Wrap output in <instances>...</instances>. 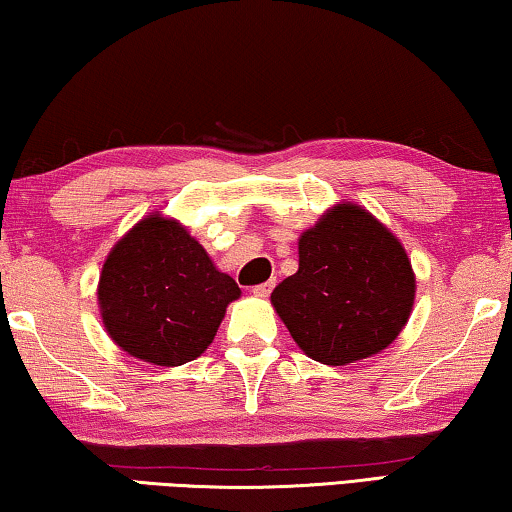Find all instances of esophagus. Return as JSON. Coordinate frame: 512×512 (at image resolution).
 <instances>
[{
    "label": "esophagus",
    "instance_id": "obj_1",
    "mask_svg": "<svg viewBox=\"0 0 512 512\" xmlns=\"http://www.w3.org/2000/svg\"><path fill=\"white\" fill-rule=\"evenodd\" d=\"M273 289V282H262V285H255L253 287V294L259 296V299H264V296H269Z\"/></svg>",
    "mask_w": 512,
    "mask_h": 512
}]
</instances>
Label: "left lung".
Listing matches in <instances>:
<instances>
[{"label":"left lung","mask_w":512,"mask_h":512,"mask_svg":"<svg viewBox=\"0 0 512 512\" xmlns=\"http://www.w3.org/2000/svg\"><path fill=\"white\" fill-rule=\"evenodd\" d=\"M414 289L400 241L365 209L342 204L301 236L299 271L271 301L305 354L347 365L398 338Z\"/></svg>","instance_id":"left-lung-1"}]
</instances>
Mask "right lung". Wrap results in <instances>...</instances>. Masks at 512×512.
Returning a JSON list of instances; mask_svg holds the SVG:
<instances>
[{"label": "right lung", "mask_w": 512, "mask_h": 512, "mask_svg": "<svg viewBox=\"0 0 512 512\" xmlns=\"http://www.w3.org/2000/svg\"><path fill=\"white\" fill-rule=\"evenodd\" d=\"M236 282L220 273L200 243L179 223L144 218L103 264L98 282L110 338L154 365L195 361L211 345Z\"/></svg>", "instance_id": "add662e5"}]
</instances>
